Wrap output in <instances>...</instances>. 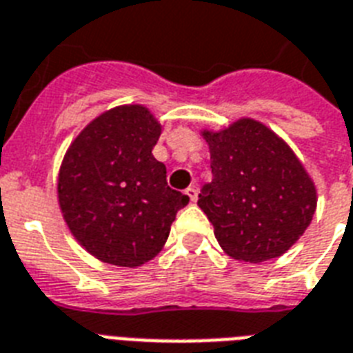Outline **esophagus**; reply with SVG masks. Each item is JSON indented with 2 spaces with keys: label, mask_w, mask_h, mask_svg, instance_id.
<instances>
[{
  "label": "esophagus",
  "mask_w": 353,
  "mask_h": 353,
  "mask_svg": "<svg viewBox=\"0 0 353 353\" xmlns=\"http://www.w3.org/2000/svg\"><path fill=\"white\" fill-rule=\"evenodd\" d=\"M185 195L190 196L191 202H196V195H199V191H196L195 185H190V188L185 190Z\"/></svg>",
  "instance_id": "obj_1"
}]
</instances>
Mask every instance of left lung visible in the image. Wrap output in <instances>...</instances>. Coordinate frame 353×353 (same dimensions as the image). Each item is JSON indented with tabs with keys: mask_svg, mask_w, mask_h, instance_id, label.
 Instances as JSON below:
<instances>
[{
	"mask_svg": "<svg viewBox=\"0 0 353 353\" xmlns=\"http://www.w3.org/2000/svg\"><path fill=\"white\" fill-rule=\"evenodd\" d=\"M202 136L214 179L196 204L223 250L248 263L288 252L316 208L315 184L299 158L270 128L248 117Z\"/></svg>",
	"mask_w": 353,
	"mask_h": 353,
	"instance_id": "left-lung-1",
	"label": "left lung"
}]
</instances>
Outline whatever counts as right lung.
<instances>
[{
  "mask_svg": "<svg viewBox=\"0 0 353 353\" xmlns=\"http://www.w3.org/2000/svg\"><path fill=\"white\" fill-rule=\"evenodd\" d=\"M162 127L145 106H117L79 134L59 173L65 225L101 261L139 267L165 245L190 196L168 185L152 157Z\"/></svg>",
  "mask_w": 353,
  "mask_h": 353,
  "instance_id": "right-lung-1",
  "label": "right lung"
}]
</instances>
